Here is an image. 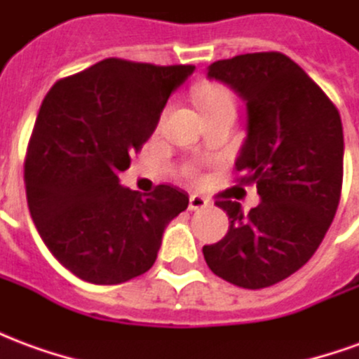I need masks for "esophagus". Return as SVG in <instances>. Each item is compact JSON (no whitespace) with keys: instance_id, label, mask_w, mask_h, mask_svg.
<instances>
[{"instance_id":"1","label":"esophagus","mask_w":359,"mask_h":359,"mask_svg":"<svg viewBox=\"0 0 359 359\" xmlns=\"http://www.w3.org/2000/svg\"><path fill=\"white\" fill-rule=\"evenodd\" d=\"M210 205V202L202 198V196L198 194H192L190 196V200H188V210L190 211H200V210H205Z\"/></svg>"}]
</instances>
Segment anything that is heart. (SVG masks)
Returning <instances> with one entry per match:
<instances>
[{
    "label": "heart",
    "mask_w": 359,
    "mask_h": 359,
    "mask_svg": "<svg viewBox=\"0 0 359 359\" xmlns=\"http://www.w3.org/2000/svg\"><path fill=\"white\" fill-rule=\"evenodd\" d=\"M194 100L205 118L219 115L223 111H234L233 94L223 86H217V84H203V86H200L196 90Z\"/></svg>",
    "instance_id": "heart-1"
}]
</instances>
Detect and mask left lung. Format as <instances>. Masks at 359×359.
Listing matches in <instances>:
<instances>
[{"label": "left lung", "mask_w": 359, "mask_h": 359, "mask_svg": "<svg viewBox=\"0 0 359 359\" xmlns=\"http://www.w3.org/2000/svg\"><path fill=\"white\" fill-rule=\"evenodd\" d=\"M208 79L246 103V140L234 167L241 182H256L262 202L246 215L238 202L217 200L229 231L203 246V257L217 277L265 288L308 264L334 219L344 157L340 115L304 69L278 51L215 61Z\"/></svg>", "instance_id": "obj_1"}]
</instances>
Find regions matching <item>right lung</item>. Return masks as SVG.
Wrapping results in <instances>:
<instances>
[{"label":"right lung","mask_w":359,"mask_h":359,"mask_svg":"<svg viewBox=\"0 0 359 359\" xmlns=\"http://www.w3.org/2000/svg\"><path fill=\"white\" fill-rule=\"evenodd\" d=\"M192 65L103 59L43 97L25 161L28 210L59 264L94 285H118L156 264L165 226L188 194L118 184Z\"/></svg>","instance_id":"add662e5"}]
</instances>
